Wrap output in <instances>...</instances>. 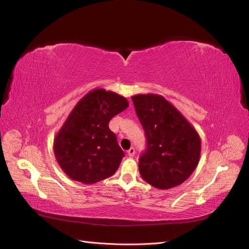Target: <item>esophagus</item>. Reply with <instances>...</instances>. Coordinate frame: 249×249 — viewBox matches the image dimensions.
Here are the masks:
<instances>
[{
  "label": "esophagus",
  "instance_id": "esophagus-1",
  "mask_svg": "<svg viewBox=\"0 0 249 249\" xmlns=\"http://www.w3.org/2000/svg\"><path fill=\"white\" fill-rule=\"evenodd\" d=\"M127 155H129L130 157H134V155H135V148L131 147L129 150H127Z\"/></svg>",
  "mask_w": 249,
  "mask_h": 249
}]
</instances>
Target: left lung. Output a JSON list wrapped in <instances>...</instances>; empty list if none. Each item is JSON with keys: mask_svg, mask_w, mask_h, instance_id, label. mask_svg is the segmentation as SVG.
Returning a JSON list of instances; mask_svg holds the SVG:
<instances>
[{"mask_svg": "<svg viewBox=\"0 0 249 249\" xmlns=\"http://www.w3.org/2000/svg\"><path fill=\"white\" fill-rule=\"evenodd\" d=\"M132 101L146 137L138 164L141 178L159 189L184 183L199 161V135L163 96L137 94Z\"/></svg>", "mask_w": 249, "mask_h": 249, "instance_id": "left-lung-1", "label": "left lung"}]
</instances>
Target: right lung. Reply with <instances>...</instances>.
I'll list each match as a JSON object with an SVG mask.
<instances>
[{
	"instance_id": "obj_1",
	"label": "right lung",
	"mask_w": 249,
	"mask_h": 249,
	"mask_svg": "<svg viewBox=\"0 0 249 249\" xmlns=\"http://www.w3.org/2000/svg\"><path fill=\"white\" fill-rule=\"evenodd\" d=\"M127 107L125 97L105 89L89 91L74 106L54 140L56 160L71 179L94 184L114 175L124 153L109 122Z\"/></svg>"
}]
</instances>
